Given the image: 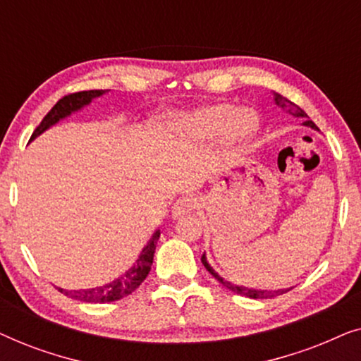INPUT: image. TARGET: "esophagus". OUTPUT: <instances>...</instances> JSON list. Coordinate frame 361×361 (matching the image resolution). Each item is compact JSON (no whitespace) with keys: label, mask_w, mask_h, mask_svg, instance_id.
Here are the masks:
<instances>
[{"label":"esophagus","mask_w":361,"mask_h":361,"mask_svg":"<svg viewBox=\"0 0 361 361\" xmlns=\"http://www.w3.org/2000/svg\"><path fill=\"white\" fill-rule=\"evenodd\" d=\"M194 209H195V200L192 199V197H180V199H177L174 202V205H172V215L174 216L187 215Z\"/></svg>","instance_id":"34e87169"}]
</instances>
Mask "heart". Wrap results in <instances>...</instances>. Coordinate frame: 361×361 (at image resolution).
<instances>
[{
	"instance_id": "obj_1",
	"label": "heart",
	"mask_w": 361,
	"mask_h": 361,
	"mask_svg": "<svg viewBox=\"0 0 361 361\" xmlns=\"http://www.w3.org/2000/svg\"><path fill=\"white\" fill-rule=\"evenodd\" d=\"M182 126L194 136H212L221 130L225 142L231 146L241 145L256 130V118L248 110L235 111L231 105H210L192 113L182 120Z\"/></svg>"
}]
</instances>
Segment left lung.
<instances>
[{"label":"left lung","instance_id":"1","mask_svg":"<svg viewBox=\"0 0 361 361\" xmlns=\"http://www.w3.org/2000/svg\"><path fill=\"white\" fill-rule=\"evenodd\" d=\"M276 103H278V105L283 108V110H286V111H289L290 115H295V116H307L305 115V111L302 110V108H300L299 105H295L294 102H290L289 98H286V97H281V95H276ZM304 125L305 126H310V128H314V130H317V126H315V123L312 121V120H307V121H304ZM202 264L205 266V269L209 271V273L214 276V278L219 281V283H221L225 286L226 289H230L231 293H236V294H241V295H246V298H251V299H271V298H276V295H279V294H284V293H288V290H290V288L289 289H279V290H258V289H248V288H240V286H235V284H231V283H228V281H225L224 278H220L219 274L215 273L214 269L210 268V264L207 263V258H205V255H202Z\"/></svg>","mask_w":361,"mask_h":361}]
</instances>
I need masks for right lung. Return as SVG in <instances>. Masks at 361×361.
Masks as SVG:
<instances>
[{
    "instance_id": "obj_1",
    "label": "right lung",
    "mask_w": 361,
    "mask_h": 361,
    "mask_svg": "<svg viewBox=\"0 0 361 361\" xmlns=\"http://www.w3.org/2000/svg\"><path fill=\"white\" fill-rule=\"evenodd\" d=\"M105 93V90H87V92H75L68 93V95L62 97L56 105L52 106V110L44 116V120L39 123V126L34 130L31 140L41 135L42 131H46L49 126H52L54 123H57L61 118L71 115L72 111L78 110L83 105H88L92 102V98L100 97ZM159 230L152 235L149 243L145 246V250L141 251L140 258L136 259L135 266L131 269H128L125 274L120 276V278L113 281V283H108L105 286H100V288L93 289H82V290H63L59 289L63 293L67 298L82 300V302H93V304H105V302H113V300L123 299L126 295H130L133 290L140 288L142 281L146 279V276L149 274L152 258H154L156 251V243L159 240Z\"/></svg>"
}]
</instances>
